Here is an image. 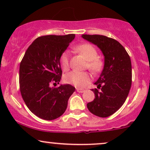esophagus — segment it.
<instances>
[{
    "mask_svg": "<svg viewBox=\"0 0 150 150\" xmlns=\"http://www.w3.org/2000/svg\"><path fill=\"white\" fill-rule=\"evenodd\" d=\"M76 91H77V92H79V93H83V92H85V90L81 89H77Z\"/></svg>",
    "mask_w": 150,
    "mask_h": 150,
    "instance_id": "1",
    "label": "esophagus"
}]
</instances>
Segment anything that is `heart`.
Here are the masks:
<instances>
[{
    "mask_svg": "<svg viewBox=\"0 0 150 150\" xmlns=\"http://www.w3.org/2000/svg\"><path fill=\"white\" fill-rule=\"evenodd\" d=\"M74 50L85 57L87 62V67L91 72L98 73L103 67V61L98 57L96 49L89 44H83L76 46ZM60 63L64 71H67L69 67V52L65 50L61 55ZM90 76L87 72L71 71L65 76L64 81L66 83L71 84L76 87H84L90 81Z\"/></svg>",
    "mask_w": 150,
    "mask_h": 150,
    "instance_id": "1",
    "label": "heart"
}]
</instances>
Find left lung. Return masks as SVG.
Listing matches in <instances>:
<instances>
[{
	"mask_svg": "<svg viewBox=\"0 0 150 150\" xmlns=\"http://www.w3.org/2000/svg\"><path fill=\"white\" fill-rule=\"evenodd\" d=\"M82 38L95 44L104 57V68L92 89L93 101L87 103L91 113L107 117L115 113L126 101L132 84L130 56L122 44L114 39L100 35H83Z\"/></svg>",
	"mask_w": 150,
	"mask_h": 150,
	"instance_id": "1",
	"label": "left lung"
}]
</instances>
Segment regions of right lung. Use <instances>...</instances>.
Masks as SVG:
<instances>
[{
  "mask_svg": "<svg viewBox=\"0 0 150 150\" xmlns=\"http://www.w3.org/2000/svg\"><path fill=\"white\" fill-rule=\"evenodd\" d=\"M74 38V34L40 37L30 45L20 63L22 97L28 109L43 120H53L62 115L75 91L69 84L51 86L61 81V55Z\"/></svg>",
  "mask_w": 150,
  "mask_h": 150,
  "instance_id": "1",
  "label": "right lung"
}]
</instances>
